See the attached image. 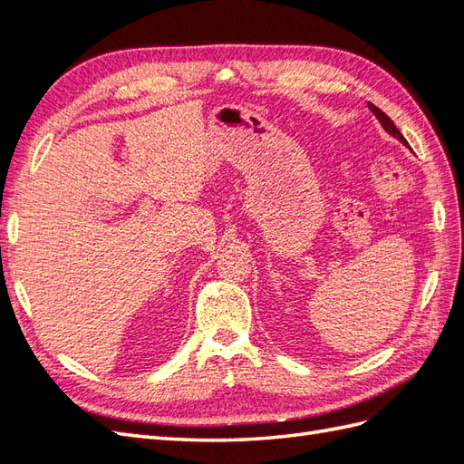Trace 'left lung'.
<instances>
[{
    "label": "left lung",
    "instance_id": "obj_1",
    "mask_svg": "<svg viewBox=\"0 0 464 464\" xmlns=\"http://www.w3.org/2000/svg\"><path fill=\"white\" fill-rule=\"evenodd\" d=\"M368 106H370V110H372V114H373L377 120H379V123H382V128H383V130H385L389 135L397 137L402 145H409V143H406V139L401 135V131L395 128V123L391 121V118H389L387 114H383L382 110H379V108H377V106H373V104H370V102H368Z\"/></svg>",
    "mask_w": 464,
    "mask_h": 464
}]
</instances>
